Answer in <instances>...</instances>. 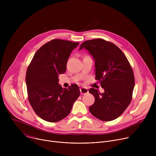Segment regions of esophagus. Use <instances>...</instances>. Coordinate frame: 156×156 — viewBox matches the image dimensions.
<instances>
[{"mask_svg":"<svg viewBox=\"0 0 156 156\" xmlns=\"http://www.w3.org/2000/svg\"><path fill=\"white\" fill-rule=\"evenodd\" d=\"M80 93H81V95H84V94H86L88 93L87 88H86V87H81L80 88Z\"/></svg>","mask_w":156,"mask_h":156,"instance_id":"34e87169","label":"esophagus"}]
</instances>
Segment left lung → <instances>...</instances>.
<instances>
[{"instance_id": "left-lung-1", "label": "left lung", "mask_w": 156, "mask_h": 156, "mask_svg": "<svg viewBox=\"0 0 156 156\" xmlns=\"http://www.w3.org/2000/svg\"><path fill=\"white\" fill-rule=\"evenodd\" d=\"M86 49L95 60L96 77L104 90L101 93L94 88L89 90L95 98L89 108L93 115L102 121L120 117L131 99L135 77L129 62L114 44L98 38L83 42L80 50Z\"/></svg>"}]
</instances>
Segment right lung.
<instances>
[{
	"mask_svg": "<svg viewBox=\"0 0 156 156\" xmlns=\"http://www.w3.org/2000/svg\"><path fill=\"white\" fill-rule=\"evenodd\" d=\"M78 44L53 39L37 51L28 66L26 74L28 101L44 120L57 122L66 117L80 95L77 84L63 89L58 83V75L65 73L70 53Z\"/></svg>",
	"mask_w": 156,
	"mask_h": 156,
	"instance_id": "right-lung-1",
	"label": "right lung"
}]
</instances>
